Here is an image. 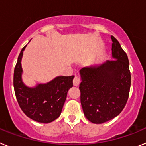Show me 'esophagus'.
<instances>
[{
  "label": "esophagus",
  "mask_w": 146,
  "mask_h": 146,
  "mask_svg": "<svg viewBox=\"0 0 146 146\" xmlns=\"http://www.w3.org/2000/svg\"><path fill=\"white\" fill-rule=\"evenodd\" d=\"M80 82H81V77H80V76H77V75L74 76V79H73V85H74V86H79Z\"/></svg>",
  "instance_id": "obj_1"
}]
</instances>
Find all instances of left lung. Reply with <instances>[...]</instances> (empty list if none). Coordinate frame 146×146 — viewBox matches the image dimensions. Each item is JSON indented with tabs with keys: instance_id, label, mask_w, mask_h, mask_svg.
Segmentation results:
<instances>
[{
	"instance_id": "obj_1",
	"label": "left lung",
	"mask_w": 146,
	"mask_h": 146,
	"mask_svg": "<svg viewBox=\"0 0 146 146\" xmlns=\"http://www.w3.org/2000/svg\"><path fill=\"white\" fill-rule=\"evenodd\" d=\"M112 55L117 60L89 68H82L80 84V102L86 118L102 123L121 113L131 86L129 63L118 40L112 36Z\"/></svg>"
}]
</instances>
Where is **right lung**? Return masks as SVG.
I'll return each mask as SVG.
<instances>
[{
  "instance_id": "right-lung-1",
  "label": "right lung",
  "mask_w": 146,
  "mask_h": 146,
  "mask_svg": "<svg viewBox=\"0 0 146 146\" xmlns=\"http://www.w3.org/2000/svg\"><path fill=\"white\" fill-rule=\"evenodd\" d=\"M22 49L14 71V88L17 102L28 118L40 123H50L58 118L68 90L73 86L74 76H60L36 88L26 87L22 82Z\"/></svg>"
}]
</instances>
